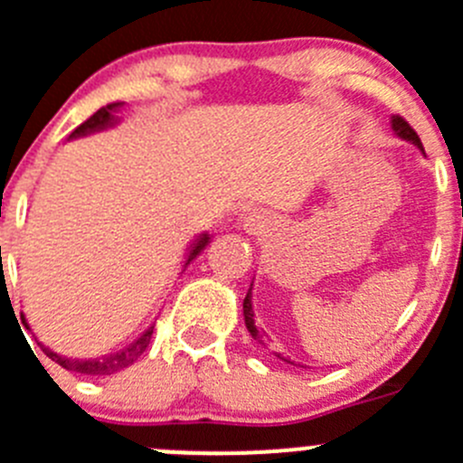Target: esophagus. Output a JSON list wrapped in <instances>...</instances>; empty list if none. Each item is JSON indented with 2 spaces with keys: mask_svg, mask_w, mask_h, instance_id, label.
Here are the masks:
<instances>
[{
  "mask_svg": "<svg viewBox=\"0 0 463 463\" xmlns=\"http://www.w3.org/2000/svg\"><path fill=\"white\" fill-rule=\"evenodd\" d=\"M246 226H255V223H250V222H249V223H246Z\"/></svg>",
  "mask_w": 463,
  "mask_h": 463,
  "instance_id": "obj_1",
  "label": "esophagus"
}]
</instances>
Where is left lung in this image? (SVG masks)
Segmentation results:
<instances>
[{"label": "left lung", "instance_id": "1", "mask_svg": "<svg viewBox=\"0 0 463 463\" xmlns=\"http://www.w3.org/2000/svg\"><path fill=\"white\" fill-rule=\"evenodd\" d=\"M392 128H393V131H396V136H398V137H402V140L411 142V145L419 146V149L423 151V145H420V137L416 136L414 128H411L410 124H407L405 119L401 118V115H393V118H392ZM250 289H253V282H250ZM250 289L246 291V298H244V323H246V330L250 332V336H253V339H258L260 344H264V341H262V335H260L258 326H255V318H253V317H255V314H253V303H250ZM276 357H280V360H285L287 364H294V362H289V360H287V357H282L280 353H276Z\"/></svg>", "mask_w": 463, "mask_h": 463}]
</instances>
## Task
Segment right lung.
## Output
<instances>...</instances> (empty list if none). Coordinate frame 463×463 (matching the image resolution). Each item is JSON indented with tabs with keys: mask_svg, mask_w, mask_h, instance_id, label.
Instances as JSON below:
<instances>
[{
	"mask_svg": "<svg viewBox=\"0 0 463 463\" xmlns=\"http://www.w3.org/2000/svg\"><path fill=\"white\" fill-rule=\"evenodd\" d=\"M124 103L118 101V103H108V106L99 108L97 112H94L92 118L85 119L83 124H80L79 128H74L71 131L70 137H80V136H88V133H97V131H103V128H110L118 124V118H115V112L122 108ZM210 241V235L208 232H203V235L196 237L194 241H192L190 246V253H187L185 258V264H183V269L187 267V264L192 262V260L196 258V255L201 253V250L208 246ZM22 323H24L26 327H29V323H26L24 314H22ZM151 335H154V326L146 327L145 332H142L140 336H137L133 344L124 345V348H119L118 353H108V355H101V357H90V360H76V357H65V355H58V353H53L52 348H47L44 344L38 345L43 348L44 355L49 357V360L56 362L58 366H62V369L71 371V373H80V375H112L118 373V371L127 369V366H131L133 362L137 360V357L142 355V353L146 351V345H149L151 341Z\"/></svg>",
	"mask_w": 463,
	"mask_h": 463,
	"instance_id": "obj_1",
	"label": "right lung"
}]
</instances>
